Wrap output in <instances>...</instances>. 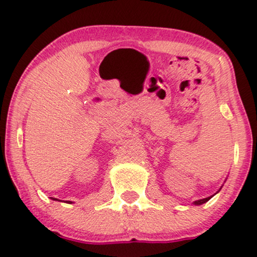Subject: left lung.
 Segmentation results:
<instances>
[{"instance_id":"left-lung-1","label":"left lung","mask_w":257,"mask_h":257,"mask_svg":"<svg viewBox=\"0 0 257 257\" xmlns=\"http://www.w3.org/2000/svg\"><path fill=\"white\" fill-rule=\"evenodd\" d=\"M220 190H221V188H220ZM220 190H219V191H220ZM219 191H217V192H219ZM217 192H216V193H217ZM213 196H215V194H213ZM213 196H210V197H206V198H203V199L194 200V202H193V204H194V205H202V204H204V203L208 202L209 199H210V198H213Z\"/></svg>"}]
</instances>
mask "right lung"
Listing matches in <instances>:
<instances>
[{"mask_svg": "<svg viewBox=\"0 0 257 257\" xmlns=\"http://www.w3.org/2000/svg\"><path fill=\"white\" fill-rule=\"evenodd\" d=\"M53 200H58V199H57V198H53ZM66 203H69V204H71L72 202H70V200H66Z\"/></svg>", "mask_w": 257, "mask_h": 257, "instance_id": "1", "label": "right lung"}]
</instances>
